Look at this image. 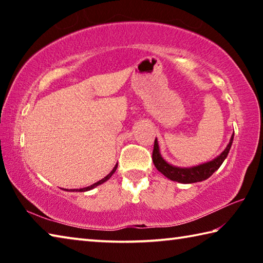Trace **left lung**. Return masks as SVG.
Wrapping results in <instances>:
<instances>
[{
	"label": "left lung",
	"mask_w": 263,
	"mask_h": 263,
	"mask_svg": "<svg viewBox=\"0 0 263 263\" xmlns=\"http://www.w3.org/2000/svg\"><path fill=\"white\" fill-rule=\"evenodd\" d=\"M233 136H234V132L232 137H231L229 145L226 146V148L222 151L217 158H215L209 162L198 164V166L183 167V168L172 166V164H169L166 160L161 157V154H160V149H159L158 140L157 138H155L153 154H152L153 163L155 168H157L161 174H163L172 181L180 182V183H195V182L204 181L209 179V177H210L213 173H215L217 169L221 166V163L224 162V160L226 159V157H228V154L230 152L231 146H232Z\"/></svg>",
	"instance_id": "obj_1"
}]
</instances>
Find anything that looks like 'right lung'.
<instances>
[{"label":"right lung","mask_w":263,"mask_h":263,"mask_svg":"<svg viewBox=\"0 0 263 263\" xmlns=\"http://www.w3.org/2000/svg\"><path fill=\"white\" fill-rule=\"evenodd\" d=\"M117 167H118V163H116V166L114 167V169H112V171H111L110 173H109V174L108 175H106L105 177H104V179H102V180H100L99 182H96V183H94V184H91V185H89V186H86V188H81V189H70L69 191H81V193H82V191H88V190H91V189H94L95 188V186H97V185H100V184H102V183H104V182L105 181H108L109 179H110V177L111 176H112V174H114V173L116 172V169H117Z\"/></svg>","instance_id":"right-lung-1"}]
</instances>
